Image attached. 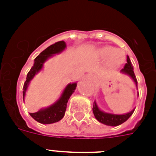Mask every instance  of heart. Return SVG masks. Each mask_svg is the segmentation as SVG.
<instances>
[{"label": "heart", "mask_w": 156, "mask_h": 156, "mask_svg": "<svg viewBox=\"0 0 156 156\" xmlns=\"http://www.w3.org/2000/svg\"><path fill=\"white\" fill-rule=\"evenodd\" d=\"M104 57H109V64L112 67L119 66L125 61V53L121 50H114L113 48L105 47L101 51Z\"/></svg>", "instance_id": "1"}]
</instances>
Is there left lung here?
Instances as JSON below:
<instances>
[{
	"instance_id": "obj_1",
	"label": "left lung",
	"mask_w": 156,
	"mask_h": 156,
	"mask_svg": "<svg viewBox=\"0 0 156 156\" xmlns=\"http://www.w3.org/2000/svg\"><path fill=\"white\" fill-rule=\"evenodd\" d=\"M121 72L130 76L131 78H133V80L134 81L136 87L138 88V81H137L136 76L134 74V72H133V65L131 63L130 59H129V56H127V63L125 65V67L121 69ZM92 110L93 113L95 115V117L97 119L98 121L101 122V123L104 124V125L110 126H116L124 123L125 121H127L130 117L131 115L134 112V109H133V111H131L130 112L123 114V115H116V114L106 113V112L100 111L95 102H94V104H93Z\"/></svg>"
}]
</instances>
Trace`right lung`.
Instances as JSON below:
<instances>
[{"label":"right lung","mask_w":156,"mask_h":156,"mask_svg":"<svg viewBox=\"0 0 156 156\" xmlns=\"http://www.w3.org/2000/svg\"><path fill=\"white\" fill-rule=\"evenodd\" d=\"M66 43L64 41H58L53 44L50 45L49 47H48L39 56L35 57L34 66L31 67L30 71L28 72L27 76V80L23 85V97L25 96L26 90H27V88L29 85L30 81L42 69L44 61L48 57L52 56L53 54L59 53L61 51H63L66 48ZM76 87H77V83L69 84L65 88V90L61 95V97L59 99L57 102L52 104V106L47 108L41 109L40 111L37 112L30 113V115L35 119V121L42 124H52L61 121L65 116L66 107H67V102H68L70 95L75 90Z\"/></svg>","instance_id":"1"}]
</instances>
